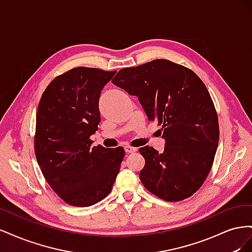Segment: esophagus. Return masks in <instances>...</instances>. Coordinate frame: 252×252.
Here are the masks:
<instances>
[{
  "instance_id": "esophagus-1",
  "label": "esophagus",
  "mask_w": 252,
  "mask_h": 252,
  "mask_svg": "<svg viewBox=\"0 0 252 252\" xmlns=\"http://www.w3.org/2000/svg\"><path fill=\"white\" fill-rule=\"evenodd\" d=\"M136 150H138V148H136V147H132V146H125V151H126V154H133V152H135Z\"/></svg>"
}]
</instances>
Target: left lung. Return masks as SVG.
Segmentation results:
<instances>
[{
	"label": "left lung",
	"instance_id": "1",
	"mask_svg": "<svg viewBox=\"0 0 252 252\" xmlns=\"http://www.w3.org/2000/svg\"><path fill=\"white\" fill-rule=\"evenodd\" d=\"M112 83L138 96L148 119L162 125V154L139 149L144 187L167 202L188 199L208 177L219 144L218 113L205 84L191 69L164 59L123 68Z\"/></svg>",
	"mask_w": 252,
	"mask_h": 252
}]
</instances>
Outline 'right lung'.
I'll return each mask as SVG.
<instances>
[{"label": "right lung", "mask_w": 252, "mask_h": 252, "mask_svg": "<svg viewBox=\"0 0 252 252\" xmlns=\"http://www.w3.org/2000/svg\"><path fill=\"white\" fill-rule=\"evenodd\" d=\"M116 71L75 67L45 89L36 111L34 154L61 199L87 207L107 196L125 156L123 147L91 146L100 123L101 90Z\"/></svg>", "instance_id": "right-lung-1"}]
</instances>
